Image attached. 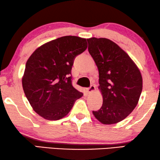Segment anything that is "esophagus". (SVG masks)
Instances as JSON below:
<instances>
[{
  "mask_svg": "<svg viewBox=\"0 0 160 160\" xmlns=\"http://www.w3.org/2000/svg\"><path fill=\"white\" fill-rule=\"evenodd\" d=\"M94 90H95V86H94L93 85H91L90 87L86 88V92H87V93H90L92 92V91H93Z\"/></svg>",
  "mask_w": 160,
  "mask_h": 160,
  "instance_id": "34e87169",
  "label": "esophagus"
}]
</instances>
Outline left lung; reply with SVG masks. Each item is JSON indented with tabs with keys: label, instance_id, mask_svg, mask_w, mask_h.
<instances>
[{
	"label": "left lung",
	"instance_id": "8db88e82",
	"mask_svg": "<svg viewBox=\"0 0 160 160\" xmlns=\"http://www.w3.org/2000/svg\"><path fill=\"white\" fill-rule=\"evenodd\" d=\"M88 50L99 73L101 108L93 113L103 124L125 119L137 106L142 89V78L130 57L106 38L87 39Z\"/></svg>",
	"mask_w": 160,
	"mask_h": 160
}]
</instances>
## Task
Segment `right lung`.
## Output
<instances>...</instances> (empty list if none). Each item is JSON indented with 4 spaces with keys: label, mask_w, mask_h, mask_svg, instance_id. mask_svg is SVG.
I'll use <instances>...</instances> for the list:
<instances>
[{
    "label": "right lung",
    "mask_w": 160,
    "mask_h": 160,
    "mask_svg": "<svg viewBox=\"0 0 160 160\" xmlns=\"http://www.w3.org/2000/svg\"><path fill=\"white\" fill-rule=\"evenodd\" d=\"M86 48V39L64 36L42 45L28 59L22 87L29 103L40 116L61 119L83 96L72 86L71 72L75 57Z\"/></svg>",
    "instance_id": "obj_1"
}]
</instances>
